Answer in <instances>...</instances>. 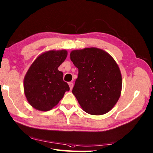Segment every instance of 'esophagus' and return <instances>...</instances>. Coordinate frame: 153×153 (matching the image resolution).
<instances>
[{
	"label": "esophagus",
	"mask_w": 153,
	"mask_h": 153,
	"mask_svg": "<svg viewBox=\"0 0 153 153\" xmlns=\"http://www.w3.org/2000/svg\"><path fill=\"white\" fill-rule=\"evenodd\" d=\"M69 88H70V90H72V88H73L74 87V83L73 82H69Z\"/></svg>",
	"instance_id": "esophagus-1"
}]
</instances>
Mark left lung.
<instances>
[{"label":"left lung","instance_id":"1","mask_svg":"<svg viewBox=\"0 0 153 153\" xmlns=\"http://www.w3.org/2000/svg\"><path fill=\"white\" fill-rule=\"evenodd\" d=\"M70 59L78 68L72 93L83 110L95 115L108 112L118 101L122 86L115 60L97 48L73 51Z\"/></svg>","mask_w":153,"mask_h":153}]
</instances>
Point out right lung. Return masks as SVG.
Returning <instances> with one entry per match:
<instances>
[{
    "label": "right lung",
    "mask_w": 153,
    "mask_h": 153,
    "mask_svg": "<svg viewBox=\"0 0 153 153\" xmlns=\"http://www.w3.org/2000/svg\"><path fill=\"white\" fill-rule=\"evenodd\" d=\"M67 52L50 51L36 59L24 78V92L28 102L36 109L47 111L58 104L69 90L58 67L65 60Z\"/></svg>",
    "instance_id": "1"
}]
</instances>
